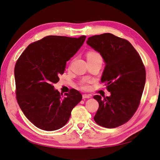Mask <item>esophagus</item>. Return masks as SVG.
<instances>
[{"label": "esophagus", "instance_id": "esophagus-1", "mask_svg": "<svg viewBox=\"0 0 160 160\" xmlns=\"http://www.w3.org/2000/svg\"><path fill=\"white\" fill-rule=\"evenodd\" d=\"M83 99H86V98H88V99H89V98H91V95H88V94H83Z\"/></svg>", "mask_w": 160, "mask_h": 160}]
</instances>
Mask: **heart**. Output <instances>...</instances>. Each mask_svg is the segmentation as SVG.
I'll return each instance as SVG.
<instances>
[{"mask_svg": "<svg viewBox=\"0 0 160 160\" xmlns=\"http://www.w3.org/2000/svg\"><path fill=\"white\" fill-rule=\"evenodd\" d=\"M87 59H88V61H92V60L102 61V57H101V55L98 52L89 51L87 53ZM79 85L81 86V88L83 89H88L89 88L88 81H85V80L81 81H80Z\"/></svg>", "mask_w": 160, "mask_h": 160, "instance_id": "b5f03b06", "label": "heart"}]
</instances>
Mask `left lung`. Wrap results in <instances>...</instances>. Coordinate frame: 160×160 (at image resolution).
Returning <instances> with one entry per match:
<instances>
[{"instance_id": "obj_1", "label": "left lung", "mask_w": 160, "mask_h": 160, "mask_svg": "<svg viewBox=\"0 0 160 160\" xmlns=\"http://www.w3.org/2000/svg\"><path fill=\"white\" fill-rule=\"evenodd\" d=\"M88 45L99 52L105 62L101 82L109 97L96 95L99 109L95 122L106 128L120 126L132 118L141 101L146 83V69L137 51L124 38L111 33L88 38Z\"/></svg>"}]
</instances>
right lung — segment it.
Segmentation results:
<instances>
[{"label":"right lung","instance_id":"1","mask_svg":"<svg viewBox=\"0 0 160 160\" xmlns=\"http://www.w3.org/2000/svg\"><path fill=\"white\" fill-rule=\"evenodd\" d=\"M64 36H47L28 45L14 67L16 97L19 107L38 128L55 131L68 122L72 109L82 99L79 91L71 89L65 97L53 84L63 74L66 62L85 40Z\"/></svg>","mask_w":160,"mask_h":160}]
</instances>
